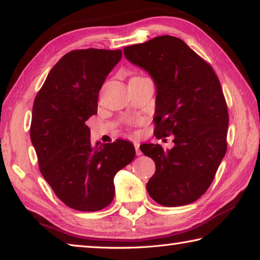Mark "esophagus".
<instances>
[{"label":"esophagus","instance_id":"34e87169","mask_svg":"<svg viewBox=\"0 0 260 260\" xmlns=\"http://www.w3.org/2000/svg\"><path fill=\"white\" fill-rule=\"evenodd\" d=\"M134 146H135V152H136V155H141L142 154V152H141L140 150V142L139 141H134Z\"/></svg>","mask_w":260,"mask_h":260}]
</instances>
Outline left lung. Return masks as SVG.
<instances>
[{"label": "left lung", "mask_w": 260, "mask_h": 260, "mask_svg": "<svg viewBox=\"0 0 260 260\" xmlns=\"http://www.w3.org/2000/svg\"><path fill=\"white\" fill-rule=\"evenodd\" d=\"M125 58L148 73L155 85V138L174 135V148L142 144L153 159L149 196L165 207L188 205L208 190L226 153L229 112L210 66L185 42L158 36L124 48Z\"/></svg>", "instance_id": "left-lung-1"}]
</instances>
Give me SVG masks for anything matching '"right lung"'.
<instances>
[{
    "label": "right lung",
    "mask_w": 260,
    "mask_h": 260,
    "mask_svg": "<svg viewBox=\"0 0 260 260\" xmlns=\"http://www.w3.org/2000/svg\"><path fill=\"white\" fill-rule=\"evenodd\" d=\"M120 59V50L69 52L51 69L32 106L30 140L41 174L75 210L109 206L115 175L135 157L128 141L92 145L85 124L98 112L99 91Z\"/></svg>",
    "instance_id": "1"
}]
</instances>
